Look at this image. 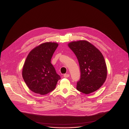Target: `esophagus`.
I'll return each mask as SVG.
<instances>
[{"label": "esophagus", "instance_id": "1", "mask_svg": "<svg viewBox=\"0 0 129 129\" xmlns=\"http://www.w3.org/2000/svg\"><path fill=\"white\" fill-rule=\"evenodd\" d=\"M70 76V75L69 74H64L63 75V77H65V78H67V77H69Z\"/></svg>", "mask_w": 129, "mask_h": 129}]
</instances>
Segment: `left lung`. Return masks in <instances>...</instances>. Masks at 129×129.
Here are the masks:
<instances>
[{
  "label": "left lung",
  "mask_w": 129,
  "mask_h": 129,
  "mask_svg": "<svg viewBox=\"0 0 129 129\" xmlns=\"http://www.w3.org/2000/svg\"><path fill=\"white\" fill-rule=\"evenodd\" d=\"M78 59L80 78L76 89L85 94L91 93L102 87L106 81L107 69L102 53L85 40L73 41L68 45Z\"/></svg>",
  "instance_id": "obj_1"
}]
</instances>
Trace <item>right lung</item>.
<instances>
[{
	"mask_svg": "<svg viewBox=\"0 0 129 129\" xmlns=\"http://www.w3.org/2000/svg\"><path fill=\"white\" fill-rule=\"evenodd\" d=\"M58 45L46 42L33 49L27 55L22 69V77L33 92L46 95L53 91L60 76L51 63Z\"/></svg>",
	"mask_w": 129,
	"mask_h": 129,
	"instance_id": "add662e5",
	"label": "right lung"
}]
</instances>
